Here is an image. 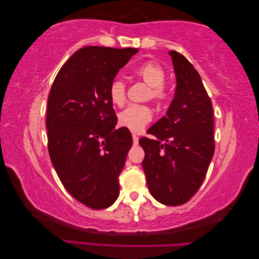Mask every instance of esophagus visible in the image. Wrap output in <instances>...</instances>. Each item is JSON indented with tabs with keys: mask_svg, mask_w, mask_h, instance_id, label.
I'll list each match as a JSON object with an SVG mask.
<instances>
[{
	"mask_svg": "<svg viewBox=\"0 0 259 259\" xmlns=\"http://www.w3.org/2000/svg\"><path fill=\"white\" fill-rule=\"evenodd\" d=\"M132 137H133V143H134V145L139 144V135L133 133V134H132Z\"/></svg>",
	"mask_w": 259,
	"mask_h": 259,
	"instance_id": "esophagus-1",
	"label": "esophagus"
}]
</instances>
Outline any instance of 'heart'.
Returning a JSON list of instances; mask_svg holds the SVG:
<instances>
[{"label":"heart","mask_w":259,"mask_h":259,"mask_svg":"<svg viewBox=\"0 0 259 259\" xmlns=\"http://www.w3.org/2000/svg\"><path fill=\"white\" fill-rule=\"evenodd\" d=\"M134 73L145 85L149 86L146 94L147 99L153 100L159 106L166 102L168 99V91L164 83L166 77L164 68L155 61H146L136 67ZM108 95L113 104L122 106L126 100L125 82L119 79H115L110 82ZM151 119L152 110L146 105H130L118 114L119 125L135 133L143 130Z\"/></svg>","instance_id":"heart-1"}]
</instances>
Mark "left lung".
Returning a JSON list of instances; mask_svg holds the SVG:
<instances>
[{
    "mask_svg": "<svg viewBox=\"0 0 259 259\" xmlns=\"http://www.w3.org/2000/svg\"><path fill=\"white\" fill-rule=\"evenodd\" d=\"M177 88L166 115L142 137L147 187L166 205L188 202L201 187L214 152L213 110L201 77L191 62L171 50Z\"/></svg>",
    "mask_w": 259,
    "mask_h": 259,
    "instance_id": "8db88e82",
    "label": "left lung"
}]
</instances>
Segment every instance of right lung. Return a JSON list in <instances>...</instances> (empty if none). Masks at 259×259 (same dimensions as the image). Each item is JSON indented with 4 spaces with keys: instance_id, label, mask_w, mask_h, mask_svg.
I'll return each instance as SVG.
<instances>
[{
    "instance_id": "add662e5",
    "label": "right lung",
    "mask_w": 259,
    "mask_h": 259,
    "mask_svg": "<svg viewBox=\"0 0 259 259\" xmlns=\"http://www.w3.org/2000/svg\"><path fill=\"white\" fill-rule=\"evenodd\" d=\"M137 51L79 49L50 89L46 122L50 159L63 187L88 208H108L118 197V177L133 140L126 127L115 130L117 116L108 91Z\"/></svg>"
}]
</instances>
